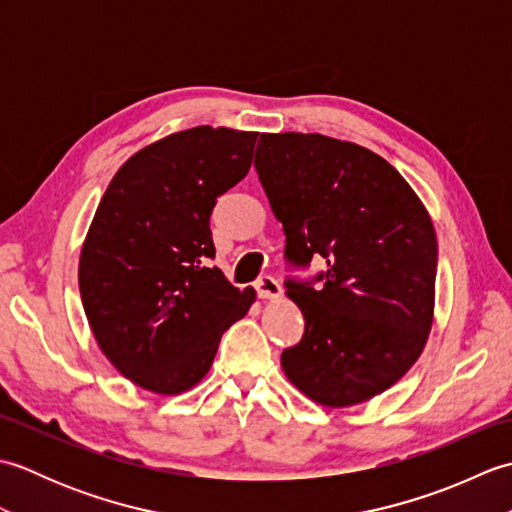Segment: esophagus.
Returning <instances> with one entry per match:
<instances>
[{
  "label": "esophagus",
  "mask_w": 512,
  "mask_h": 512,
  "mask_svg": "<svg viewBox=\"0 0 512 512\" xmlns=\"http://www.w3.org/2000/svg\"><path fill=\"white\" fill-rule=\"evenodd\" d=\"M255 290H257L259 299H277V297H281L279 281L275 277H270V275L259 277L255 281Z\"/></svg>",
  "instance_id": "34e87169"
}]
</instances>
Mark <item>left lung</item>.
Listing matches in <instances>:
<instances>
[{
    "instance_id": "8db88e82",
    "label": "left lung",
    "mask_w": 512,
    "mask_h": 512,
    "mask_svg": "<svg viewBox=\"0 0 512 512\" xmlns=\"http://www.w3.org/2000/svg\"><path fill=\"white\" fill-rule=\"evenodd\" d=\"M255 169L288 262L328 264L319 288L286 281L306 332L281 354L284 374L332 409L383 394L433 325L438 239L427 209L385 158L323 134H262Z\"/></svg>"
}]
</instances>
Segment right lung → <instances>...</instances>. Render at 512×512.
<instances>
[{
  "label": "right lung",
  "instance_id": "right-lung-1",
  "mask_svg": "<svg viewBox=\"0 0 512 512\" xmlns=\"http://www.w3.org/2000/svg\"><path fill=\"white\" fill-rule=\"evenodd\" d=\"M257 132L191 127L136 151L116 171L79 259L85 317L101 352L162 396L209 372L222 334L253 306L217 266L209 217L253 162Z\"/></svg>",
  "mask_w": 512,
  "mask_h": 512
}]
</instances>
